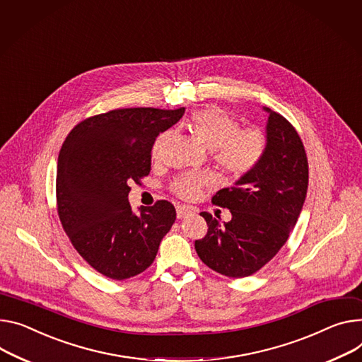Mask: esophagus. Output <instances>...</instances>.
I'll use <instances>...</instances> for the list:
<instances>
[{
    "mask_svg": "<svg viewBox=\"0 0 362 362\" xmlns=\"http://www.w3.org/2000/svg\"><path fill=\"white\" fill-rule=\"evenodd\" d=\"M194 213V209L187 207V206H177V217L178 218H184L185 216Z\"/></svg>",
    "mask_w": 362,
    "mask_h": 362,
    "instance_id": "esophagus-1",
    "label": "esophagus"
}]
</instances>
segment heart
<instances>
[{
	"mask_svg": "<svg viewBox=\"0 0 362 362\" xmlns=\"http://www.w3.org/2000/svg\"><path fill=\"white\" fill-rule=\"evenodd\" d=\"M187 124L199 141L211 149V158L232 180H242L252 174L267 152V136L257 127H240L238 119L218 107L194 111ZM168 133H162L153 145L158 153ZM216 177L211 173H185L175 178L171 191L184 200L196 199L204 187H211Z\"/></svg>",
	"mask_w": 362,
	"mask_h": 362,
	"instance_id": "1",
	"label": "heart"
}]
</instances>
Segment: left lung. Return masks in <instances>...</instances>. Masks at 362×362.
<instances>
[{"label": "left lung", "instance_id": "left-lung-1", "mask_svg": "<svg viewBox=\"0 0 362 362\" xmlns=\"http://www.w3.org/2000/svg\"><path fill=\"white\" fill-rule=\"evenodd\" d=\"M265 110L268 146L262 162L211 199L213 204L230 210L232 220L220 225L202 211L209 229L194 243L209 268L230 278L252 275L276 255L297 223L308 192V155L297 130L276 111Z\"/></svg>", "mask_w": 362, "mask_h": 362}]
</instances>
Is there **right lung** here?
I'll return each instance as SVG.
<instances>
[{
    "label": "right lung",
    "mask_w": 362,
    "mask_h": 362,
    "mask_svg": "<svg viewBox=\"0 0 362 362\" xmlns=\"http://www.w3.org/2000/svg\"><path fill=\"white\" fill-rule=\"evenodd\" d=\"M184 107L117 108L79 122L62 144L57 171V207L76 252L95 271L126 280L153 262L162 238L175 221L173 203L158 200L134 214L130 182L151 173L159 133Z\"/></svg>",
    "instance_id": "1"
}]
</instances>
